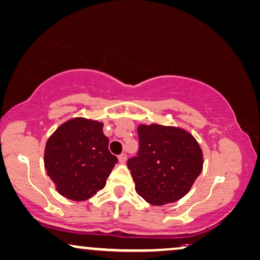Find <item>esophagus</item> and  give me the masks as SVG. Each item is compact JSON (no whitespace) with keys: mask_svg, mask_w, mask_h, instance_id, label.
Here are the masks:
<instances>
[{"mask_svg":"<svg viewBox=\"0 0 260 260\" xmlns=\"http://www.w3.org/2000/svg\"><path fill=\"white\" fill-rule=\"evenodd\" d=\"M126 160H127V154H126V153H121V154L119 155V162L125 164Z\"/></svg>","mask_w":260,"mask_h":260,"instance_id":"esophagus-1","label":"esophagus"}]
</instances>
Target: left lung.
Wrapping results in <instances>:
<instances>
[{
	"instance_id": "left-lung-1",
	"label": "left lung",
	"mask_w": 260,
	"mask_h": 260,
	"mask_svg": "<svg viewBox=\"0 0 260 260\" xmlns=\"http://www.w3.org/2000/svg\"><path fill=\"white\" fill-rule=\"evenodd\" d=\"M139 149L127 161L135 191L160 206L181 199L203 168V153L187 132L177 127L140 125Z\"/></svg>"
}]
</instances>
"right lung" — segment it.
I'll return each instance as SVG.
<instances>
[{
    "instance_id": "1",
    "label": "right lung",
    "mask_w": 260,
    "mask_h": 260,
    "mask_svg": "<svg viewBox=\"0 0 260 260\" xmlns=\"http://www.w3.org/2000/svg\"><path fill=\"white\" fill-rule=\"evenodd\" d=\"M102 123L76 118L58 127L45 151L47 174L66 198L82 202L105 187L115 164Z\"/></svg>"
}]
</instances>
